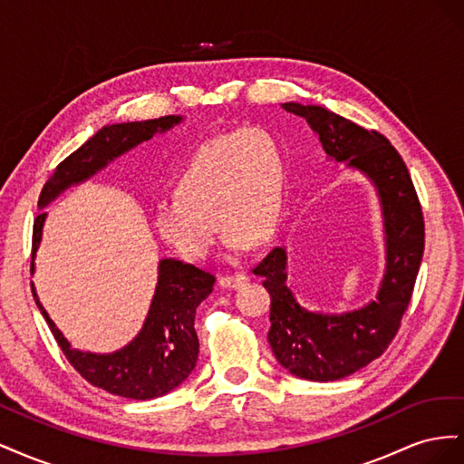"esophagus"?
<instances>
[{
    "label": "esophagus",
    "instance_id": "1",
    "mask_svg": "<svg viewBox=\"0 0 464 464\" xmlns=\"http://www.w3.org/2000/svg\"><path fill=\"white\" fill-rule=\"evenodd\" d=\"M247 283V276L244 273H236V275H224L218 278V285L222 288H230V290H236L240 288Z\"/></svg>",
    "mask_w": 464,
    "mask_h": 464
}]
</instances>
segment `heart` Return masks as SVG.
Returning <instances> with one entry per match:
<instances>
[{"label":"heart","instance_id":"obj_1","mask_svg":"<svg viewBox=\"0 0 464 464\" xmlns=\"http://www.w3.org/2000/svg\"><path fill=\"white\" fill-rule=\"evenodd\" d=\"M286 168L278 137L263 125L220 133L195 147L174 178V198L152 210V227L178 256L199 261L217 224L232 254L266 242L285 210ZM218 222L215 223L214 220Z\"/></svg>","mask_w":464,"mask_h":464}]
</instances>
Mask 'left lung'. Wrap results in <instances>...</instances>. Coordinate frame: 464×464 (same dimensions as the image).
Returning <instances> with one entry per match:
<instances>
[{"mask_svg":"<svg viewBox=\"0 0 464 464\" xmlns=\"http://www.w3.org/2000/svg\"><path fill=\"white\" fill-rule=\"evenodd\" d=\"M319 135L327 157L362 172L377 189L385 230V275L375 300L346 314H319L302 307L286 286V247H275L254 273L271 294L273 354L292 375L336 382L382 356L401 327L424 254V217L404 160L389 139L363 130L334 111L285 102Z\"/></svg>","mask_w":464,"mask_h":464,"instance_id":"8db88e82","label":"left lung"}]
</instances>
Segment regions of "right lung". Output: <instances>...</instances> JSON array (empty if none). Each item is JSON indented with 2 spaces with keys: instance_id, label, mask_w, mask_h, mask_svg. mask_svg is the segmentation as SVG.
Listing matches in <instances>:
<instances>
[{
  "instance_id": "add662e5",
  "label": "right lung",
  "mask_w": 464,
  "mask_h": 464,
  "mask_svg": "<svg viewBox=\"0 0 464 464\" xmlns=\"http://www.w3.org/2000/svg\"><path fill=\"white\" fill-rule=\"evenodd\" d=\"M179 121L181 116H162L159 120L106 125L55 166L42 188L38 207L44 208L67 188L89 179L123 152L149 141L157 133L172 130ZM46 217L42 210L34 220L33 259L42 240ZM31 271L34 273V263H31ZM213 285L215 276L199 266L178 259H162L159 263V285L143 329L130 344L111 354H92L72 348L42 307L34 286L33 296L65 358L91 385L118 397L149 401L162 397L184 383L198 363L199 339L193 327L195 310L213 292Z\"/></svg>"
}]
</instances>
